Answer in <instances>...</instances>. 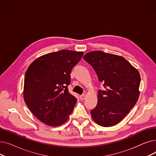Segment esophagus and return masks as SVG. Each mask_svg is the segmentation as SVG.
<instances>
[{
  "instance_id": "obj_1",
  "label": "esophagus",
  "mask_w": 156,
  "mask_h": 156,
  "mask_svg": "<svg viewBox=\"0 0 156 156\" xmlns=\"http://www.w3.org/2000/svg\"><path fill=\"white\" fill-rule=\"evenodd\" d=\"M85 97H86L85 94H82V95H81L80 96V99H81V101L84 100V99H85Z\"/></svg>"
}]
</instances>
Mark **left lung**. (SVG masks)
I'll list each match as a JSON object with an SVG mask.
<instances>
[{"label": "left lung", "instance_id": "left-lung-1", "mask_svg": "<svg viewBox=\"0 0 156 156\" xmlns=\"http://www.w3.org/2000/svg\"><path fill=\"white\" fill-rule=\"evenodd\" d=\"M83 59L92 66L105 88L98 92L97 104L91 110L92 119L101 126L115 125L138 99L140 73L124 57L101 51L88 52Z\"/></svg>", "mask_w": 156, "mask_h": 156}]
</instances>
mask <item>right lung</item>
Returning <instances> with one entry per match:
<instances>
[{
  "mask_svg": "<svg viewBox=\"0 0 156 156\" xmlns=\"http://www.w3.org/2000/svg\"><path fill=\"white\" fill-rule=\"evenodd\" d=\"M83 52L61 50L40 56L27 70L23 97L29 109L44 123L57 126L67 121L76 103L68 86L73 67Z\"/></svg>",
  "mask_w": 156,
  "mask_h": 156,
  "instance_id": "1",
  "label": "right lung"
}]
</instances>
